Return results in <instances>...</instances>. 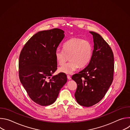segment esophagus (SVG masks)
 <instances>
[{"instance_id":"esophagus-1","label":"esophagus","mask_w":130,"mask_h":130,"mask_svg":"<svg viewBox=\"0 0 130 130\" xmlns=\"http://www.w3.org/2000/svg\"><path fill=\"white\" fill-rule=\"evenodd\" d=\"M67 78H68V80H71V78L70 76H69V75H67Z\"/></svg>"}]
</instances>
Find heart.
Returning <instances> with one entry per match:
<instances>
[{
  "label": "heart",
  "mask_w": 130,
  "mask_h": 130,
  "mask_svg": "<svg viewBox=\"0 0 130 130\" xmlns=\"http://www.w3.org/2000/svg\"><path fill=\"white\" fill-rule=\"evenodd\" d=\"M93 46L90 41L80 38H72L63 45V50L57 49L54 55L59 65H62L68 57L70 61L59 68V71L66 74H71L79 66L83 67L90 61Z\"/></svg>",
  "instance_id": "1"
}]
</instances>
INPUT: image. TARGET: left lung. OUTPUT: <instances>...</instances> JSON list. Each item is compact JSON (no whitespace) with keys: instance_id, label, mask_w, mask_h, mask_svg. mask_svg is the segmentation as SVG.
<instances>
[{"instance_id":"left-lung-1","label":"left lung","mask_w":130,"mask_h":130,"mask_svg":"<svg viewBox=\"0 0 130 130\" xmlns=\"http://www.w3.org/2000/svg\"><path fill=\"white\" fill-rule=\"evenodd\" d=\"M89 32L94 43L92 58L84 69L72 77L77 84L76 99L86 107L95 105L104 97L112 83L114 71L112 49L100 34Z\"/></svg>"}]
</instances>
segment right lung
<instances>
[{
    "instance_id": "right-lung-1",
    "label": "right lung",
    "mask_w": 130,
    "mask_h": 130,
    "mask_svg": "<svg viewBox=\"0 0 130 130\" xmlns=\"http://www.w3.org/2000/svg\"><path fill=\"white\" fill-rule=\"evenodd\" d=\"M64 33L58 28L38 32L26 43L20 55L21 82L31 100L42 106L54 103L67 82L63 72L51 76L57 69L54 53Z\"/></svg>"
}]
</instances>
